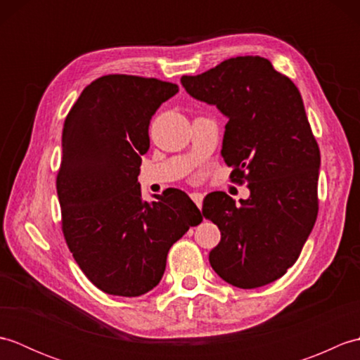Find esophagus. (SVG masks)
I'll return each instance as SVG.
<instances>
[{
    "label": "esophagus",
    "mask_w": 360,
    "mask_h": 360,
    "mask_svg": "<svg viewBox=\"0 0 360 360\" xmlns=\"http://www.w3.org/2000/svg\"><path fill=\"white\" fill-rule=\"evenodd\" d=\"M190 198H192V201L198 205V209H201V207H202V200H204L202 193H200V192H193V193H190Z\"/></svg>",
    "instance_id": "esophagus-1"
}]
</instances>
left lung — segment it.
Returning a JSON list of instances; mask_svg holds the SVG:
<instances>
[{
  "label": "left lung",
  "mask_w": 360,
  "mask_h": 360,
  "mask_svg": "<svg viewBox=\"0 0 360 360\" xmlns=\"http://www.w3.org/2000/svg\"><path fill=\"white\" fill-rule=\"evenodd\" d=\"M181 83L229 119L221 155L232 181L250 190L240 204L224 192L205 196L204 217L221 232L209 262L236 288L264 286L297 262L319 213L320 150L300 91L258 56L224 60Z\"/></svg>",
  "instance_id": "left-lung-1"
}]
</instances>
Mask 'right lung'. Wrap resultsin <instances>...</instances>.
Here are the masks:
<instances>
[{"label":"right lung","instance_id":"obj_1","mask_svg":"<svg viewBox=\"0 0 360 360\" xmlns=\"http://www.w3.org/2000/svg\"><path fill=\"white\" fill-rule=\"evenodd\" d=\"M178 91L158 79L103 75L66 116L57 174L62 231L83 274L106 294L151 290L162 278L168 250L202 221L181 190L147 202L137 182L151 116Z\"/></svg>","mask_w":360,"mask_h":360}]
</instances>
